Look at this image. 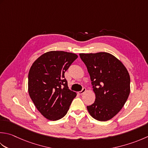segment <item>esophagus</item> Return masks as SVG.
Wrapping results in <instances>:
<instances>
[{
  "label": "esophagus",
  "instance_id": "34e87169",
  "mask_svg": "<svg viewBox=\"0 0 148 148\" xmlns=\"http://www.w3.org/2000/svg\"><path fill=\"white\" fill-rule=\"evenodd\" d=\"M86 88H83V89L82 90H81L80 92H78V94H79V95H82V94H83L84 93H85V92H86Z\"/></svg>",
  "mask_w": 148,
  "mask_h": 148
}]
</instances>
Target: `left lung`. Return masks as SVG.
I'll return each instance as SVG.
<instances>
[{"mask_svg": "<svg viewBox=\"0 0 148 148\" xmlns=\"http://www.w3.org/2000/svg\"><path fill=\"white\" fill-rule=\"evenodd\" d=\"M79 56L87 68L95 94L94 103L86 106L89 114L99 121L111 119L128 98V72L121 62L108 53H82Z\"/></svg>", "mask_w": 148, "mask_h": 148, "instance_id": "left-lung-1", "label": "left lung"}]
</instances>
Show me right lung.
Segmentation results:
<instances>
[{
  "instance_id": "1",
  "label": "right lung",
  "mask_w": 148,
  "mask_h": 148,
  "mask_svg": "<svg viewBox=\"0 0 148 148\" xmlns=\"http://www.w3.org/2000/svg\"><path fill=\"white\" fill-rule=\"evenodd\" d=\"M76 54L50 51L34 62L29 72L28 92L31 99L43 117L51 121L63 118L76 93L69 90L64 74Z\"/></svg>"
}]
</instances>
